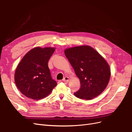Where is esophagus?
<instances>
[{
	"label": "esophagus",
	"instance_id": "34e87169",
	"mask_svg": "<svg viewBox=\"0 0 132 132\" xmlns=\"http://www.w3.org/2000/svg\"><path fill=\"white\" fill-rule=\"evenodd\" d=\"M63 81H64V82H69V78L67 76H65V77H64V78H63Z\"/></svg>",
	"mask_w": 132,
	"mask_h": 132
}]
</instances>
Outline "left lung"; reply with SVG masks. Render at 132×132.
Returning <instances> with one entry per match:
<instances>
[{"mask_svg":"<svg viewBox=\"0 0 132 132\" xmlns=\"http://www.w3.org/2000/svg\"><path fill=\"white\" fill-rule=\"evenodd\" d=\"M64 53L80 81L76 97L90 100L101 94L110 80L108 63L96 50L87 45L67 48Z\"/></svg>","mask_w":132,"mask_h":132,"instance_id":"obj_1","label":"left lung"}]
</instances>
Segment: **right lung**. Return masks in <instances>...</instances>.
Returning <instances> with one entry per match:
<instances>
[{"instance_id": "1", "label": "right lung", "mask_w": 132, "mask_h": 132, "mask_svg": "<svg viewBox=\"0 0 132 132\" xmlns=\"http://www.w3.org/2000/svg\"><path fill=\"white\" fill-rule=\"evenodd\" d=\"M54 51V47H35L27 52L18 64L15 73V84L26 97L42 99L57 86L48 67V60Z\"/></svg>"}]
</instances>
